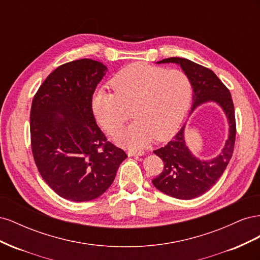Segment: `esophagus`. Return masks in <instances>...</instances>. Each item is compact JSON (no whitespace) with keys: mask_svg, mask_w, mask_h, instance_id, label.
<instances>
[{"mask_svg":"<svg viewBox=\"0 0 260 260\" xmlns=\"http://www.w3.org/2000/svg\"><path fill=\"white\" fill-rule=\"evenodd\" d=\"M145 154V152H143V151H139V152H132V151H128V155L129 156H142V155H144Z\"/></svg>","mask_w":260,"mask_h":260,"instance_id":"esophagus-1","label":"esophagus"}]
</instances>
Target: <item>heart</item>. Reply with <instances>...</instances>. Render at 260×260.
<instances>
[{
  "mask_svg": "<svg viewBox=\"0 0 260 260\" xmlns=\"http://www.w3.org/2000/svg\"><path fill=\"white\" fill-rule=\"evenodd\" d=\"M111 84L114 92L100 89L94 93L93 113L102 127L113 133L129 119L124 106H132L137 120L114 137L132 149L144 147L154 138L170 137L183 120L193 93L190 78L181 70L141 62L120 70Z\"/></svg>",
  "mask_w": 260,
  "mask_h": 260,
  "instance_id": "b5f03b06",
  "label": "heart"
}]
</instances>
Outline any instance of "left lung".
<instances>
[{
  "label": "left lung",
  "instance_id": "8db88e82",
  "mask_svg": "<svg viewBox=\"0 0 260 260\" xmlns=\"http://www.w3.org/2000/svg\"><path fill=\"white\" fill-rule=\"evenodd\" d=\"M160 62H176L190 78L193 86V109L212 101L222 107L230 125V135L221 154L211 160H200L191 154L185 145L184 125L164 147L154 151L164 161L159 176L152 180L156 188L179 200H192L201 196L215 185L229 164L237 135L234 105L229 89L212 70L185 58L169 57Z\"/></svg>",
  "mask_w": 260,
  "mask_h": 260
}]
</instances>
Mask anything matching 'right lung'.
Segmentation results:
<instances>
[{
    "instance_id": "1",
    "label": "right lung",
    "mask_w": 260,
    "mask_h": 260,
    "mask_svg": "<svg viewBox=\"0 0 260 260\" xmlns=\"http://www.w3.org/2000/svg\"><path fill=\"white\" fill-rule=\"evenodd\" d=\"M106 70L90 58L66 62L48 76L32 100L35 162L52 190L68 201L99 198L127 158L122 148L107 140L92 111L93 93Z\"/></svg>"
}]
</instances>
